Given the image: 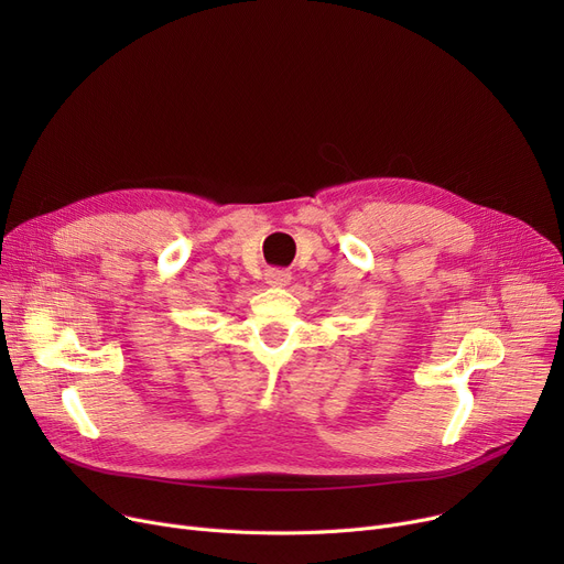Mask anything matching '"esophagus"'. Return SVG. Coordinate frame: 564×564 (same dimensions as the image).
Returning <instances> with one entry per match:
<instances>
[{
  "label": "esophagus",
  "instance_id": "1",
  "mask_svg": "<svg viewBox=\"0 0 564 564\" xmlns=\"http://www.w3.org/2000/svg\"><path fill=\"white\" fill-rule=\"evenodd\" d=\"M264 279H267V283H270L272 288H285L290 283L292 274L288 270H267Z\"/></svg>",
  "mask_w": 564,
  "mask_h": 564
}]
</instances>
